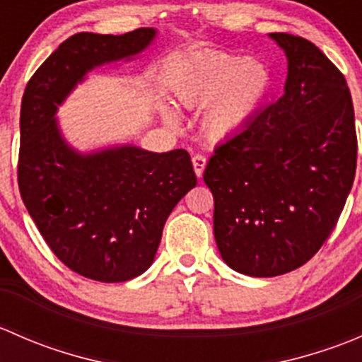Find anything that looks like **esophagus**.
Masks as SVG:
<instances>
[{"label":"esophagus","mask_w":362,"mask_h":362,"mask_svg":"<svg viewBox=\"0 0 362 362\" xmlns=\"http://www.w3.org/2000/svg\"><path fill=\"white\" fill-rule=\"evenodd\" d=\"M192 166H194L196 175H198V177H202L203 171H204V166H206V158L202 154L192 156Z\"/></svg>","instance_id":"1"}]
</instances>
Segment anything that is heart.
Instances as JSON below:
<instances>
[{"label":"heart","instance_id":"1","mask_svg":"<svg viewBox=\"0 0 362 362\" xmlns=\"http://www.w3.org/2000/svg\"><path fill=\"white\" fill-rule=\"evenodd\" d=\"M268 89V73L255 61L231 54H208L191 61L175 78L182 107H204L202 129L211 140L238 131L254 115ZM170 122L175 115L166 112Z\"/></svg>","mask_w":362,"mask_h":362}]
</instances>
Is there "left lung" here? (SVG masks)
Segmentation results:
<instances>
[{"label":"left lung","mask_w":362,"mask_h":362,"mask_svg":"<svg viewBox=\"0 0 362 362\" xmlns=\"http://www.w3.org/2000/svg\"><path fill=\"white\" fill-rule=\"evenodd\" d=\"M287 56L286 89L222 141L203 173L214 233L229 268L289 273L329 238L357 163L354 105L343 73L301 36L269 33Z\"/></svg>","instance_id":"obj_1"}]
</instances>
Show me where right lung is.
<instances>
[{
	"instance_id": "right-lung-1",
	"label": "right lung",
	"mask_w": 362,
	"mask_h": 362,
	"mask_svg": "<svg viewBox=\"0 0 362 362\" xmlns=\"http://www.w3.org/2000/svg\"><path fill=\"white\" fill-rule=\"evenodd\" d=\"M154 36L152 28L69 36L36 69L21 105L23 202L57 259L98 282H126L152 264L168 215L196 185L191 156L133 145L83 156L54 115L87 71L141 52Z\"/></svg>"
}]
</instances>
